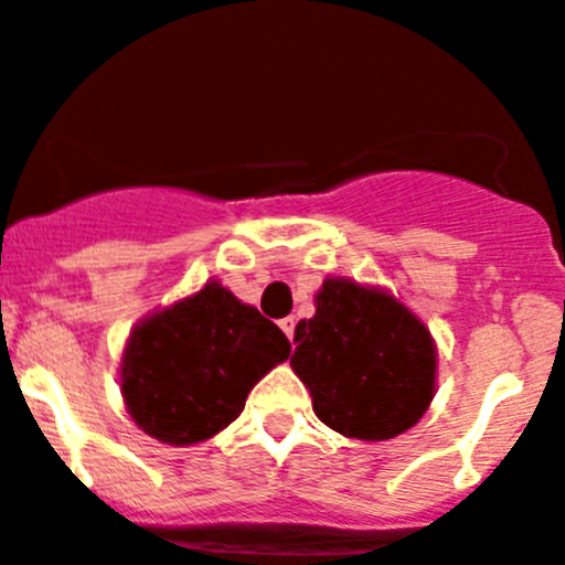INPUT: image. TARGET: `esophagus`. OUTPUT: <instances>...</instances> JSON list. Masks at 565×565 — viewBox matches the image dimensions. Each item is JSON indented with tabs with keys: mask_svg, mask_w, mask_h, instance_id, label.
<instances>
[{
	"mask_svg": "<svg viewBox=\"0 0 565 565\" xmlns=\"http://www.w3.org/2000/svg\"><path fill=\"white\" fill-rule=\"evenodd\" d=\"M278 326H281V331L287 333L289 342H292V339H295V326H298V322H295V317H284V320L278 322Z\"/></svg>",
	"mask_w": 565,
	"mask_h": 565,
	"instance_id": "1",
	"label": "esophagus"
}]
</instances>
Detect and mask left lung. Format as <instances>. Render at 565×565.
<instances>
[{"mask_svg":"<svg viewBox=\"0 0 565 565\" xmlns=\"http://www.w3.org/2000/svg\"><path fill=\"white\" fill-rule=\"evenodd\" d=\"M292 370L328 428L364 441L414 428L434 399L436 348L403 303L348 278H328L317 315L295 328Z\"/></svg>","mask_w":565,"mask_h":565,"instance_id":"obj_1","label":"left lung"}]
</instances>
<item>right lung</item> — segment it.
Returning a JSON list of instances; mask_svg holds the SVG:
<instances>
[{
  "mask_svg": "<svg viewBox=\"0 0 565 565\" xmlns=\"http://www.w3.org/2000/svg\"><path fill=\"white\" fill-rule=\"evenodd\" d=\"M287 355L276 322L212 281L131 331L120 392L146 434L195 445L232 425L256 381Z\"/></svg>",
  "mask_w": 565,
  "mask_h": 565,
  "instance_id": "add662e5",
  "label": "right lung"
}]
</instances>
